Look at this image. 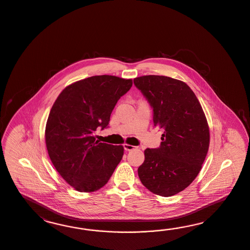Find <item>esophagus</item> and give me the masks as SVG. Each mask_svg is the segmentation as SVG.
Wrapping results in <instances>:
<instances>
[{"mask_svg":"<svg viewBox=\"0 0 250 250\" xmlns=\"http://www.w3.org/2000/svg\"><path fill=\"white\" fill-rule=\"evenodd\" d=\"M136 147V146H132V145L124 144V148H125V150H126V151H131V150L135 149Z\"/></svg>","mask_w":250,"mask_h":250,"instance_id":"obj_1","label":"esophagus"}]
</instances>
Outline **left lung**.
Masks as SVG:
<instances>
[{
	"instance_id": "obj_1",
	"label": "left lung",
	"mask_w": 250,
	"mask_h": 250,
	"mask_svg": "<svg viewBox=\"0 0 250 250\" xmlns=\"http://www.w3.org/2000/svg\"><path fill=\"white\" fill-rule=\"evenodd\" d=\"M134 83L153 108L154 125L163 129L159 148H146L138 167L142 184L154 194L169 197L186 189L201 171L210 130L196 95L170 77L141 76Z\"/></svg>"
}]
</instances>
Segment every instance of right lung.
Listing matches in <instances>:
<instances>
[{"instance_id":"right-lung-1","label":"right lung","mask_w":250,"mask_h":250,"mask_svg":"<svg viewBox=\"0 0 250 250\" xmlns=\"http://www.w3.org/2000/svg\"><path fill=\"white\" fill-rule=\"evenodd\" d=\"M132 79L99 75L69 84L55 101L45 125V146L56 170L81 192L104 187L124 155V146L100 143L94 132L105 128L117 101Z\"/></svg>"}]
</instances>
